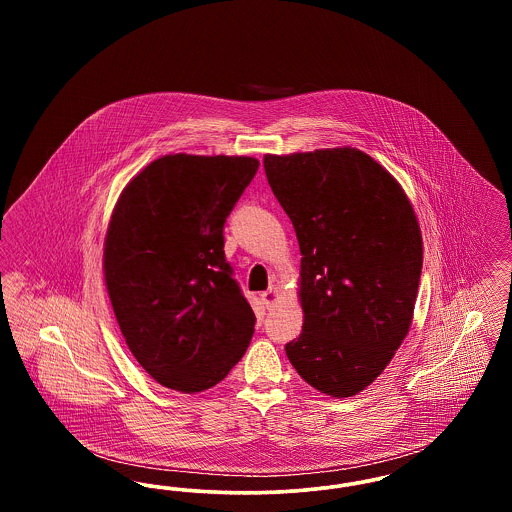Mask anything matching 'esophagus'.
I'll list each match as a JSON object with an SVG mask.
<instances>
[{
  "label": "esophagus",
  "instance_id": "obj_1",
  "mask_svg": "<svg viewBox=\"0 0 512 512\" xmlns=\"http://www.w3.org/2000/svg\"><path fill=\"white\" fill-rule=\"evenodd\" d=\"M276 299H278L276 288H268L267 292L261 293V301H263V305H265L267 309L276 303Z\"/></svg>",
  "mask_w": 512,
  "mask_h": 512
}]
</instances>
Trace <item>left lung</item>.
Listing matches in <instances>:
<instances>
[{"label": "left lung", "instance_id": "1", "mask_svg": "<svg viewBox=\"0 0 512 512\" xmlns=\"http://www.w3.org/2000/svg\"><path fill=\"white\" fill-rule=\"evenodd\" d=\"M268 184L301 249L299 376L332 397L370 386L405 340L422 234L397 180L355 147L265 155Z\"/></svg>", "mask_w": 512, "mask_h": 512}]
</instances>
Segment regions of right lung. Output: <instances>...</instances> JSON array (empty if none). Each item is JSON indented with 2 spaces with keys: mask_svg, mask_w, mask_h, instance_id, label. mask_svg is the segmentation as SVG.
Returning a JSON list of instances; mask_svg holds the SVG:
<instances>
[{
  "mask_svg": "<svg viewBox=\"0 0 512 512\" xmlns=\"http://www.w3.org/2000/svg\"><path fill=\"white\" fill-rule=\"evenodd\" d=\"M257 169L253 157L165 155L117 201L103 253L107 292L128 349L165 388H213L255 332L224 257V222Z\"/></svg>",
  "mask_w": 512,
  "mask_h": 512,
  "instance_id": "obj_1",
  "label": "right lung"
}]
</instances>
